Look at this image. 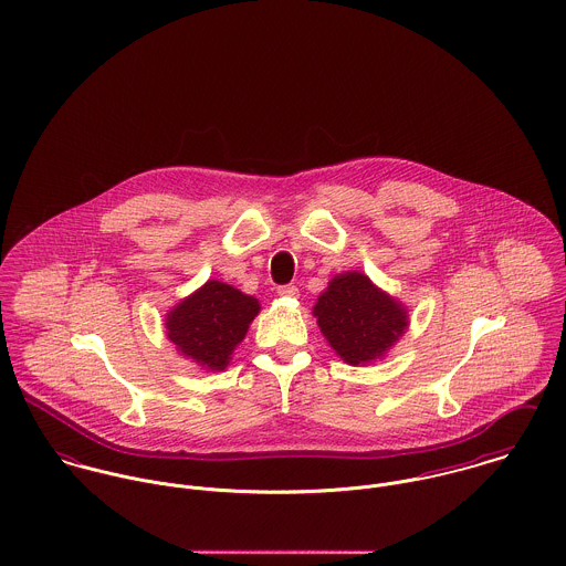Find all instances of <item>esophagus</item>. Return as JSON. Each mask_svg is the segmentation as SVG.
Masks as SVG:
<instances>
[{"label": "esophagus", "instance_id": "esophagus-1", "mask_svg": "<svg viewBox=\"0 0 566 566\" xmlns=\"http://www.w3.org/2000/svg\"><path fill=\"white\" fill-rule=\"evenodd\" d=\"M279 296H283V298H296V296H298V287H296V285H281V287H279Z\"/></svg>", "mask_w": 566, "mask_h": 566}]
</instances>
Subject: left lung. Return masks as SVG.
<instances>
[{"label":"left lung","instance_id":"left-lung-1","mask_svg":"<svg viewBox=\"0 0 566 566\" xmlns=\"http://www.w3.org/2000/svg\"><path fill=\"white\" fill-rule=\"evenodd\" d=\"M314 316L328 346L350 366L384 359L409 326L403 303L357 270L328 281Z\"/></svg>","mask_w":566,"mask_h":566}]
</instances>
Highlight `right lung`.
Returning a JSON list of instances; mask_svg holds the SVG:
<instances>
[{
    "label": "right lung",
    "instance_id": "add662e5",
    "mask_svg": "<svg viewBox=\"0 0 566 566\" xmlns=\"http://www.w3.org/2000/svg\"><path fill=\"white\" fill-rule=\"evenodd\" d=\"M261 312L254 296L209 279L165 314V333L176 350L202 370L220 373L231 364L248 326Z\"/></svg>",
    "mask_w": 566,
    "mask_h": 566
}]
</instances>
